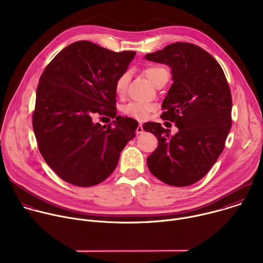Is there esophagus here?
<instances>
[{
	"instance_id": "esophagus-1",
	"label": "esophagus",
	"mask_w": 263,
	"mask_h": 263,
	"mask_svg": "<svg viewBox=\"0 0 263 263\" xmlns=\"http://www.w3.org/2000/svg\"><path fill=\"white\" fill-rule=\"evenodd\" d=\"M144 131H143V128H142V125H141V123H139V125H138V127H137V129H136V133L137 134H142Z\"/></svg>"
}]
</instances>
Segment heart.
Segmentation results:
<instances>
[{
    "mask_svg": "<svg viewBox=\"0 0 263 263\" xmlns=\"http://www.w3.org/2000/svg\"><path fill=\"white\" fill-rule=\"evenodd\" d=\"M144 74L145 77L148 79V81L151 82L153 85L165 74H168L167 70L164 67L161 66H148L144 69ZM130 81V72L125 71L123 72L121 76L117 79L116 81V91L118 95H124L127 90L128 84ZM153 110L152 105H147V104H142V103H130L124 108V112L134 119L137 120H144L148 117L149 112Z\"/></svg>",
    "mask_w": 263,
    "mask_h": 263,
    "instance_id": "b5f03b06",
    "label": "heart"
}]
</instances>
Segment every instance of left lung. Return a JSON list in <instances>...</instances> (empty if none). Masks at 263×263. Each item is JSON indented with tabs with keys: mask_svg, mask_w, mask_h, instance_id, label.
Masks as SVG:
<instances>
[{
	"mask_svg": "<svg viewBox=\"0 0 263 263\" xmlns=\"http://www.w3.org/2000/svg\"><path fill=\"white\" fill-rule=\"evenodd\" d=\"M144 58L172 69L174 82L162 102L161 119L179 129L171 136L159 123L143 124V130L158 139L157 148L146 158L147 167L168 185H192L216 162L232 126L226 76L209 53L189 43L168 45Z\"/></svg>",
	"mask_w": 263,
	"mask_h": 263,
	"instance_id": "obj_1",
	"label": "left lung"
}]
</instances>
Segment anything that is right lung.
Wrapping results in <instances>:
<instances>
[{
	"instance_id": "right-lung-1",
	"label": "right lung",
	"mask_w": 263,
	"mask_h": 263,
	"mask_svg": "<svg viewBox=\"0 0 263 263\" xmlns=\"http://www.w3.org/2000/svg\"><path fill=\"white\" fill-rule=\"evenodd\" d=\"M135 54L80 41L59 52L44 70L33 130L45 161L65 182L80 187L103 182L135 137L137 121L117 116L115 106L116 81ZM97 115L116 120L102 126L94 122Z\"/></svg>"
}]
</instances>
